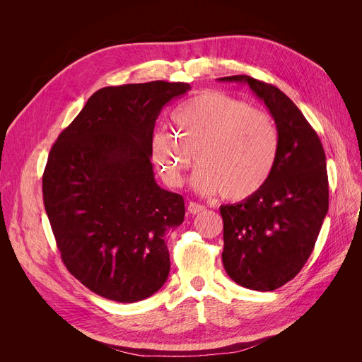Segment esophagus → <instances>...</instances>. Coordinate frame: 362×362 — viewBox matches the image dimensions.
Masks as SVG:
<instances>
[{
  "label": "esophagus",
  "instance_id": "esophagus-1",
  "mask_svg": "<svg viewBox=\"0 0 362 362\" xmlns=\"http://www.w3.org/2000/svg\"><path fill=\"white\" fill-rule=\"evenodd\" d=\"M187 211L191 214H199L202 211H205V206L197 202H187Z\"/></svg>",
  "mask_w": 362,
  "mask_h": 362
}]
</instances>
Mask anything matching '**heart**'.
<instances>
[{
    "instance_id": "obj_1",
    "label": "heart",
    "mask_w": 362,
    "mask_h": 362,
    "mask_svg": "<svg viewBox=\"0 0 362 362\" xmlns=\"http://www.w3.org/2000/svg\"><path fill=\"white\" fill-rule=\"evenodd\" d=\"M176 133L158 129L151 157L168 186L179 187L197 152L191 185L201 195L251 198L270 180L280 151L272 114L221 90H202L173 114Z\"/></svg>"
}]
</instances>
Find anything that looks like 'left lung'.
<instances>
[{
	"label": "left lung",
	"instance_id": "8db88e82",
	"mask_svg": "<svg viewBox=\"0 0 362 362\" xmlns=\"http://www.w3.org/2000/svg\"><path fill=\"white\" fill-rule=\"evenodd\" d=\"M218 81L248 83L280 133L267 185L251 198L220 206L226 273L246 289L274 291L305 265L327 214L326 154L315 130L279 88L245 74Z\"/></svg>",
	"mask_w": 362,
	"mask_h": 362
}]
</instances>
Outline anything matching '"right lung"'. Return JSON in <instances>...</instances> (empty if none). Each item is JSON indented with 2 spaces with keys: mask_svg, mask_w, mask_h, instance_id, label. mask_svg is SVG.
I'll list each match as a JSON object with an SVG mask.
<instances>
[{
  "mask_svg": "<svg viewBox=\"0 0 362 362\" xmlns=\"http://www.w3.org/2000/svg\"><path fill=\"white\" fill-rule=\"evenodd\" d=\"M189 83L154 81L95 92L57 138L42 176L45 211L67 270L123 303L161 289L165 233L183 223V197L161 189L151 136L165 104Z\"/></svg>",
  "mask_w": 362,
  "mask_h": 362,
  "instance_id": "right-lung-1",
  "label": "right lung"
}]
</instances>
